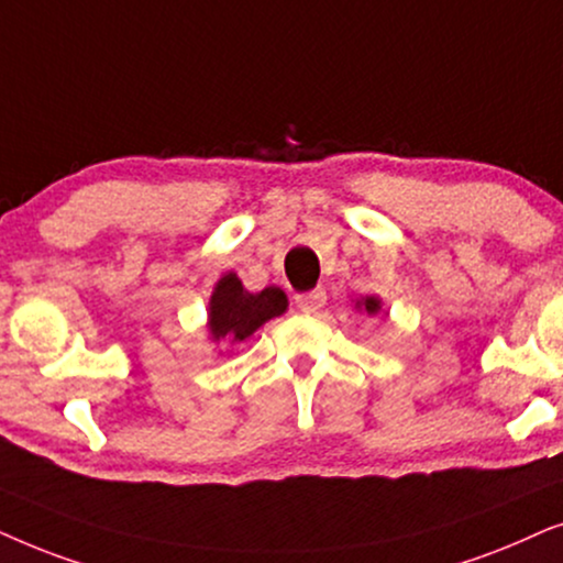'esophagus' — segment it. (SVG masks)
<instances>
[{
	"instance_id": "34e87169",
	"label": "esophagus",
	"mask_w": 563,
	"mask_h": 563,
	"mask_svg": "<svg viewBox=\"0 0 563 563\" xmlns=\"http://www.w3.org/2000/svg\"><path fill=\"white\" fill-rule=\"evenodd\" d=\"M324 303H327L324 288H313V290H309V294L296 296L298 311H303V313H317L319 309H324Z\"/></svg>"
}]
</instances>
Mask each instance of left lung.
Masks as SVG:
<instances>
[{
    "mask_svg": "<svg viewBox=\"0 0 563 563\" xmlns=\"http://www.w3.org/2000/svg\"><path fill=\"white\" fill-rule=\"evenodd\" d=\"M355 311L368 313V317H378L384 311V301L378 296H360L355 298Z\"/></svg>",
    "mask_w": 563,
    "mask_h": 563,
    "instance_id": "1",
    "label": "left lung"
}]
</instances>
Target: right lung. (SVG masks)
<instances>
[{
  "mask_svg": "<svg viewBox=\"0 0 563 563\" xmlns=\"http://www.w3.org/2000/svg\"><path fill=\"white\" fill-rule=\"evenodd\" d=\"M288 311V296L277 286H267L260 294L244 288L236 273H223L213 286L208 301V340L216 344H231L250 340L269 319L283 317Z\"/></svg>",
  "mask_w": 563,
  "mask_h": 563,
  "instance_id": "right-lung-1",
  "label": "right lung"
}]
</instances>
